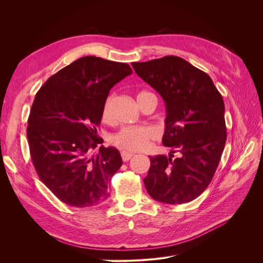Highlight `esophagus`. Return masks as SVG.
Returning a JSON list of instances; mask_svg holds the SVG:
<instances>
[{"mask_svg": "<svg viewBox=\"0 0 263 263\" xmlns=\"http://www.w3.org/2000/svg\"><path fill=\"white\" fill-rule=\"evenodd\" d=\"M121 159H122V161L123 162H127V161H129L132 157H133V154H131V153H128V151H121Z\"/></svg>", "mask_w": 263, "mask_h": 263, "instance_id": "esophagus-1", "label": "esophagus"}]
</instances>
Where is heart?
Here are the masks:
<instances>
[{
    "label": "heart",
    "instance_id": "obj_1",
    "mask_svg": "<svg viewBox=\"0 0 263 263\" xmlns=\"http://www.w3.org/2000/svg\"><path fill=\"white\" fill-rule=\"evenodd\" d=\"M112 102L113 96H107L102 105L101 118L105 122H108L112 119ZM156 135V130L151 127L130 126L122 128L110 136V143L121 150L128 151V153L129 151L130 153H136V151L146 150L150 145V141L154 140Z\"/></svg>",
    "mask_w": 263,
    "mask_h": 263
}]
</instances>
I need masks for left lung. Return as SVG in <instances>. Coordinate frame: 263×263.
<instances>
[{
    "instance_id": "1",
    "label": "left lung",
    "mask_w": 263,
    "mask_h": 263,
    "mask_svg": "<svg viewBox=\"0 0 263 263\" xmlns=\"http://www.w3.org/2000/svg\"><path fill=\"white\" fill-rule=\"evenodd\" d=\"M132 67L163 98L167 112L163 145L180 154L150 157L144 179L148 194L170 204L194 200L210 184L225 147L223 97L208 74L174 55Z\"/></svg>"
}]
</instances>
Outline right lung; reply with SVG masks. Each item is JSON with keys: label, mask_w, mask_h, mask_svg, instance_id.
Returning <instances> with one entry per match:
<instances>
[{"label": "right lung", "mask_w": 263, "mask_h": 263, "mask_svg": "<svg viewBox=\"0 0 263 263\" xmlns=\"http://www.w3.org/2000/svg\"><path fill=\"white\" fill-rule=\"evenodd\" d=\"M132 73L126 63L81 58L50 77L37 91L27 141L40 180L66 204L91 208L109 196L110 178L122 160L114 147L100 146L101 109L116 83Z\"/></svg>", "instance_id": "obj_1"}]
</instances>
